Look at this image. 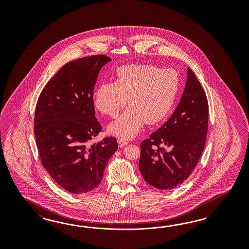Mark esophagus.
<instances>
[{
	"label": "esophagus",
	"mask_w": 249,
	"mask_h": 249,
	"mask_svg": "<svg viewBox=\"0 0 249 249\" xmlns=\"http://www.w3.org/2000/svg\"><path fill=\"white\" fill-rule=\"evenodd\" d=\"M127 143H128V141L126 139H124V138H119L118 139V144H119L120 148L124 147L125 145H127Z\"/></svg>",
	"instance_id": "obj_1"
}]
</instances>
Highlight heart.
<instances>
[{
	"label": "heart",
	"mask_w": 249,
	"mask_h": 249,
	"mask_svg": "<svg viewBox=\"0 0 249 249\" xmlns=\"http://www.w3.org/2000/svg\"><path fill=\"white\" fill-rule=\"evenodd\" d=\"M180 84V76L172 68L122 66L116 71L115 82L101 83L96 88L93 101L100 113L116 118L128 98V109L109 126V131L128 139L136 135L145 122L153 125L165 118L174 107Z\"/></svg>",
	"instance_id": "1"
}]
</instances>
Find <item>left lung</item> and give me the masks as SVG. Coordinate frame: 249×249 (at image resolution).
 I'll return each instance as SVG.
<instances>
[{
	"mask_svg": "<svg viewBox=\"0 0 249 249\" xmlns=\"http://www.w3.org/2000/svg\"><path fill=\"white\" fill-rule=\"evenodd\" d=\"M208 114L204 89L188 68L185 89L174 114L141 143L139 169L150 185L174 188L194 172L204 151Z\"/></svg>",
	"mask_w": 249,
	"mask_h": 249,
	"instance_id": "1",
	"label": "left lung"
}]
</instances>
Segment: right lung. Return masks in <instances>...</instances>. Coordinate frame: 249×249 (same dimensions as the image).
I'll use <instances>...</instances> for the list:
<instances>
[{"label":"right lung","instance_id":"add662e5","mask_svg":"<svg viewBox=\"0 0 249 249\" xmlns=\"http://www.w3.org/2000/svg\"><path fill=\"white\" fill-rule=\"evenodd\" d=\"M105 54L68 62L38 98L34 132L42 164L53 181L81 195L98 187L108 160L118 149L114 137L91 143L102 130L95 117L93 89Z\"/></svg>","mask_w":249,"mask_h":249}]
</instances>
